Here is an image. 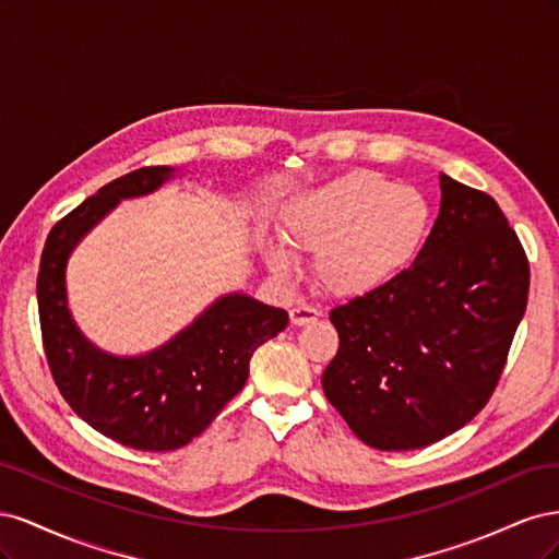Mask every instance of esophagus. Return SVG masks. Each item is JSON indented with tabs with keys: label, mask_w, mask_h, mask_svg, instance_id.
Returning <instances> with one entry per match:
<instances>
[{
	"label": "esophagus",
	"mask_w": 559,
	"mask_h": 559,
	"mask_svg": "<svg viewBox=\"0 0 559 559\" xmlns=\"http://www.w3.org/2000/svg\"><path fill=\"white\" fill-rule=\"evenodd\" d=\"M289 317H292L294 326H302V324H310V321L319 319V310L308 306V302H298V306H294L289 310Z\"/></svg>",
	"instance_id": "34e87169"
}]
</instances>
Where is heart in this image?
I'll list each match as a JSON object with an SVG mask.
<instances>
[{"label": "heart", "instance_id": "1", "mask_svg": "<svg viewBox=\"0 0 559 559\" xmlns=\"http://www.w3.org/2000/svg\"><path fill=\"white\" fill-rule=\"evenodd\" d=\"M282 228L298 249L317 251V277L329 292L364 296L419 257L431 230V205L380 173L352 170L286 202ZM265 253L282 273L298 263L284 240H270Z\"/></svg>", "mask_w": 559, "mask_h": 559}]
</instances>
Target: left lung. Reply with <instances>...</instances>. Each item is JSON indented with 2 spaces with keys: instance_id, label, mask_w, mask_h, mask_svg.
<instances>
[{
  "instance_id": "obj_1",
  "label": "left lung",
  "mask_w": 559,
  "mask_h": 559,
  "mask_svg": "<svg viewBox=\"0 0 559 559\" xmlns=\"http://www.w3.org/2000/svg\"><path fill=\"white\" fill-rule=\"evenodd\" d=\"M530 263L492 195L441 175V212L399 277L331 310L321 376L333 408L378 450L462 429L492 396L527 308Z\"/></svg>"
}]
</instances>
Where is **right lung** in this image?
<instances>
[{
  "label": "right lung",
  "instance_id": "1",
  "mask_svg": "<svg viewBox=\"0 0 559 559\" xmlns=\"http://www.w3.org/2000/svg\"><path fill=\"white\" fill-rule=\"evenodd\" d=\"M173 167H140L86 198L50 228L37 275L41 341L62 399L111 441L148 452L177 450L205 431L240 392L249 359L289 324L282 308L228 294L173 341L140 357H114L83 335L67 306V259L126 198L154 193Z\"/></svg>",
  "mask_w": 559,
  "mask_h": 559
}]
</instances>
